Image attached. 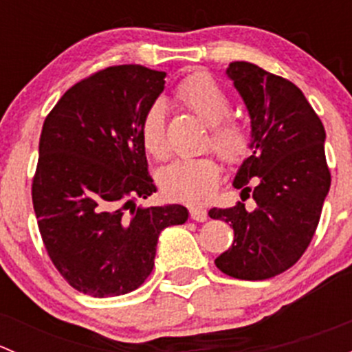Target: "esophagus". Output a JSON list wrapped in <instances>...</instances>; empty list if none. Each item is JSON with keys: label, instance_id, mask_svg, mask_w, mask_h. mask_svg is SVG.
<instances>
[{"label": "esophagus", "instance_id": "esophagus-1", "mask_svg": "<svg viewBox=\"0 0 352 352\" xmlns=\"http://www.w3.org/2000/svg\"><path fill=\"white\" fill-rule=\"evenodd\" d=\"M189 214L194 221H206L208 219V211L204 208H197V206H190L189 208Z\"/></svg>", "mask_w": 352, "mask_h": 352}]
</instances>
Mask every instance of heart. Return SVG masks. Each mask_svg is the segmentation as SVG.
Wrapping results in <instances>:
<instances>
[{"label":"heart","mask_w":352,"mask_h":352,"mask_svg":"<svg viewBox=\"0 0 352 352\" xmlns=\"http://www.w3.org/2000/svg\"><path fill=\"white\" fill-rule=\"evenodd\" d=\"M173 97L184 109L208 124V148H212L228 165H240L247 158L254 143L250 122L230 113L232 98L214 78L206 73L189 74L177 85ZM140 138L144 151L155 160L168 156L165 109L160 102L151 104L141 117ZM158 182L168 197L201 204L218 190L221 165L212 156L177 160L160 172Z\"/></svg>","instance_id":"obj_1"}]
</instances>
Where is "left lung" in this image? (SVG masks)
<instances>
[{
    "label": "left lung",
    "mask_w": 352,
    "mask_h": 352,
    "mask_svg": "<svg viewBox=\"0 0 352 352\" xmlns=\"http://www.w3.org/2000/svg\"><path fill=\"white\" fill-rule=\"evenodd\" d=\"M252 120L254 153L240 166L233 187L255 201L212 208L209 216L232 225L235 240L214 261L226 276L262 281L300 261L320 221L330 187L325 129L320 117L289 80L257 65L230 63L226 69Z\"/></svg>",
    "instance_id": "8db88e82"
}]
</instances>
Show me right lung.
<instances>
[{
    "mask_svg": "<svg viewBox=\"0 0 352 352\" xmlns=\"http://www.w3.org/2000/svg\"><path fill=\"white\" fill-rule=\"evenodd\" d=\"M163 87V71L110 66L73 85L45 117L32 202L49 258L80 293L138 289L162 230L189 218L180 204L138 206L156 192L140 122Z\"/></svg>",
    "mask_w": 352,
    "mask_h": 352,
    "instance_id": "add662e5",
    "label": "right lung"
}]
</instances>
